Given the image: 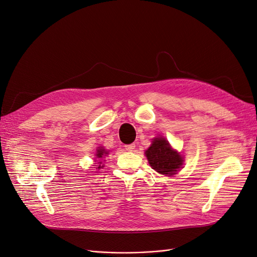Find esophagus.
Segmentation results:
<instances>
[{"mask_svg": "<svg viewBox=\"0 0 257 257\" xmlns=\"http://www.w3.org/2000/svg\"><path fill=\"white\" fill-rule=\"evenodd\" d=\"M125 147V149L127 150V151H133L134 149H135V144H131V145H126V146H124Z\"/></svg>", "mask_w": 257, "mask_h": 257, "instance_id": "obj_1", "label": "esophagus"}]
</instances>
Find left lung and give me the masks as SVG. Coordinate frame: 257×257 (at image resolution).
Wrapping results in <instances>:
<instances>
[{"label":"left lung","mask_w":257,"mask_h":257,"mask_svg":"<svg viewBox=\"0 0 257 257\" xmlns=\"http://www.w3.org/2000/svg\"><path fill=\"white\" fill-rule=\"evenodd\" d=\"M151 167L162 175L172 176L182 165L181 155L172 149L165 138H154L152 145L146 151Z\"/></svg>","instance_id":"8db88e82"}]
</instances>
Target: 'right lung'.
<instances>
[{
	"instance_id": "add662e5",
	"label": "right lung",
	"mask_w": 257,
	"mask_h": 257,
	"mask_svg": "<svg viewBox=\"0 0 257 257\" xmlns=\"http://www.w3.org/2000/svg\"><path fill=\"white\" fill-rule=\"evenodd\" d=\"M104 154H107V152H105V150H103V149H99V150H97L96 157H97V158H103ZM97 168H100V165H99Z\"/></svg>"
}]
</instances>
